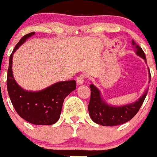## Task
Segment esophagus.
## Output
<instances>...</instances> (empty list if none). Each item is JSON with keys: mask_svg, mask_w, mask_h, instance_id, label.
I'll use <instances>...</instances> for the list:
<instances>
[{"mask_svg": "<svg viewBox=\"0 0 157 157\" xmlns=\"http://www.w3.org/2000/svg\"><path fill=\"white\" fill-rule=\"evenodd\" d=\"M84 80H85L84 75H83V74H80V76H78V77H77V83L78 85L83 84V83H84Z\"/></svg>", "mask_w": 157, "mask_h": 157, "instance_id": "obj_1", "label": "esophagus"}]
</instances>
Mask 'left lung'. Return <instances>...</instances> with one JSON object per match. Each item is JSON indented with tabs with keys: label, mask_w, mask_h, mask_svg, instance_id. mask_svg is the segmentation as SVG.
Wrapping results in <instances>:
<instances>
[{
	"label": "left lung",
	"mask_w": 157,
	"mask_h": 157,
	"mask_svg": "<svg viewBox=\"0 0 157 157\" xmlns=\"http://www.w3.org/2000/svg\"><path fill=\"white\" fill-rule=\"evenodd\" d=\"M133 48L136 55L143 58L147 63V58L142 48L132 40ZM149 83H150V71H149ZM91 90L90 103L88 105L89 113L91 119L95 123L102 126H116L122 124L130 121L137 113L147 94L148 89L144 94L134 102L123 105H112L107 103L102 98L100 90L94 84L90 85Z\"/></svg>",
	"instance_id": "obj_1"
}]
</instances>
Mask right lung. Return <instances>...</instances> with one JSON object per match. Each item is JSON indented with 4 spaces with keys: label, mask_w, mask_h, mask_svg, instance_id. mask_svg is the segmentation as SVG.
I'll list each match as a JSON object with an SVG mask.
<instances>
[{
    "label": "right lung",
    "mask_w": 157,
    "mask_h": 157,
    "mask_svg": "<svg viewBox=\"0 0 157 157\" xmlns=\"http://www.w3.org/2000/svg\"><path fill=\"white\" fill-rule=\"evenodd\" d=\"M34 34L33 32L23 36L11 53L7 71V91L16 112L22 118L36 125H48L56 123L60 118L64 99L76 89V81L57 82L39 91H28L16 82L12 71L13 54Z\"/></svg>",
    "instance_id": "add662e5"
}]
</instances>
